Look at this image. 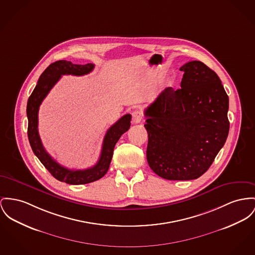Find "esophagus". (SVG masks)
Returning <instances> with one entry per match:
<instances>
[{"label":"esophagus","instance_id":"esophagus-1","mask_svg":"<svg viewBox=\"0 0 255 255\" xmlns=\"http://www.w3.org/2000/svg\"><path fill=\"white\" fill-rule=\"evenodd\" d=\"M142 120H143V114H142L141 111L135 110V111L132 112V122H133L134 124L141 123Z\"/></svg>","mask_w":255,"mask_h":255}]
</instances>
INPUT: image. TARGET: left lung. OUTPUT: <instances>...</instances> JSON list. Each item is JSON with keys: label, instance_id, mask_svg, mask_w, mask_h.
<instances>
[{"label": "left lung", "instance_id": "8db88e82", "mask_svg": "<svg viewBox=\"0 0 255 255\" xmlns=\"http://www.w3.org/2000/svg\"><path fill=\"white\" fill-rule=\"evenodd\" d=\"M181 88L163 90L145 110L147 160L159 177L186 181L202 176L228 132V96L218 74L200 61L185 64Z\"/></svg>", "mask_w": 255, "mask_h": 255}]
</instances>
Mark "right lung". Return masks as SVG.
I'll return each instance as SVG.
<instances>
[{"mask_svg":"<svg viewBox=\"0 0 255 255\" xmlns=\"http://www.w3.org/2000/svg\"><path fill=\"white\" fill-rule=\"evenodd\" d=\"M94 68L95 65L93 64L75 65L65 60L53 63L40 75L37 85L35 86L27 103L28 138L33 152L55 179L69 185H84L102 178L109 169L116 143L122 134L128 131L130 128V114L123 116L118 122L110 127L103 139L102 153L99 161L96 165L88 169H68L54 160L51 155L45 151L37 129L39 105L62 75L71 74L81 76L90 73Z\"/></svg>","mask_w":255,"mask_h":255,"instance_id":"right-lung-1","label":"right lung"}]
</instances>
